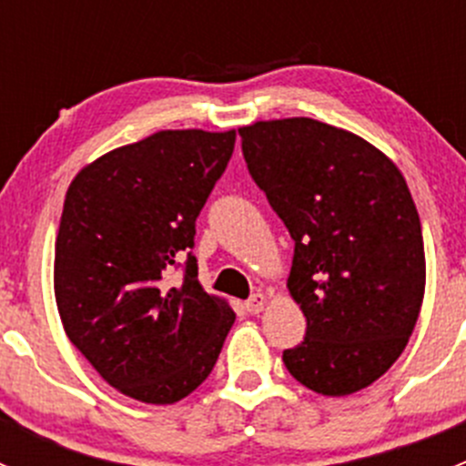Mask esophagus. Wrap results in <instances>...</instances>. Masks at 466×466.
Returning <instances> with one entry per match:
<instances>
[{
  "instance_id": "obj_1",
  "label": "esophagus",
  "mask_w": 466,
  "mask_h": 466,
  "mask_svg": "<svg viewBox=\"0 0 466 466\" xmlns=\"http://www.w3.org/2000/svg\"><path fill=\"white\" fill-rule=\"evenodd\" d=\"M263 307H266V295H263V293H255L246 302V311L250 313V316H257V313H261Z\"/></svg>"
}]
</instances>
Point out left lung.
Segmentation results:
<instances>
[{"label": "left lung", "instance_id": "obj_1", "mask_svg": "<svg viewBox=\"0 0 466 466\" xmlns=\"http://www.w3.org/2000/svg\"><path fill=\"white\" fill-rule=\"evenodd\" d=\"M238 135L295 241L286 286L307 336L284 351L286 370L324 397L359 392L392 368L420 318L426 257L410 189L377 146L309 116Z\"/></svg>", "mask_w": 466, "mask_h": 466}]
</instances>
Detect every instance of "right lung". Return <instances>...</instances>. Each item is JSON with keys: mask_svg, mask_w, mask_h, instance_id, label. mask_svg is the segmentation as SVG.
I'll list each match as a JSON object with an SVG mask.
<instances>
[{"mask_svg": "<svg viewBox=\"0 0 466 466\" xmlns=\"http://www.w3.org/2000/svg\"><path fill=\"white\" fill-rule=\"evenodd\" d=\"M237 130H159L76 173L56 237L54 293L72 345L112 388L167 406L214 370L234 311L205 293L196 218ZM187 255L186 275L172 268Z\"/></svg>", "mask_w": 466, "mask_h": 466, "instance_id": "obj_1", "label": "right lung"}]
</instances>
